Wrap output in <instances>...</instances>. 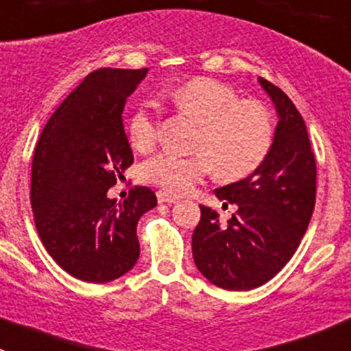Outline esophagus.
<instances>
[{"mask_svg": "<svg viewBox=\"0 0 351 351\" xmlns=\"http://www.w3.org/2000/svg\"><path fill=\"white\" fill-rule=\"evenodd\" d=\"M178 199H180L178 195L171 194V192H166V191L157 192V201H159V203H168V204L178 203Z\"/></svg>", "mask_w": 351, "mask_h": 351, "instance_id": "esophagus-1", "label": "esophagus"}]
</instances>
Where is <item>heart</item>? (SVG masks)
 <instances>
[{
  "label": "heart",
  "mask_w": 351,
  "mask_h": 351,
  "mask_svg": "<svg viewBox=\"0 0 351 351\" xmlns=\"http://www.w3.org/2000/svg\"><path fill=\"white\" fill-rule=\"evenodd\" d=\"M175 105L197 129L192 156L169 150L154 154L141 164V178L164 191L185 192L211 171L220 178L239 180L264 162L274 138L271 112L255 99H239L230 85L211 78H195L171 94ZM128 136L136 150H148L159 138V119L145 103L132 112Z\"/></svg>",
  "instance_id": "b5f03b06"
}]
</instances>
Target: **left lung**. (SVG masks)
<instances>
[{
	"instance_id": "left-lung-1",
	"label": "left lung",
	"mask_w": 351,
	"mask_h": 351,
	"mask_svg": "<svg viewBox=\"0 0 351 351\" xmlns=\"http://www.w3.org/2000/svg\"><path fill=\"white\" fill-rule=\"evenodd\" d=\"M276 106L274 140L264 162L236 183L217 189L215 195L236 204L227 226L219 213L201 208L192 234L197 269L226 290H252L264 285L298 250L317 197V162L304 119L280 87L258 78Z\"/></svg>"
}]
</instances>
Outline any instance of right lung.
<instances>
[{
    "instance_id": "1",
    "label": "right lung",
    "mask_w": 351,
    "mask_h": 351,
    "mask_svg": "<svg viewBox=\"0 0 351 351\" xmlns=\"http://www.w3.org/2000/svg\"><path fill=\"white\" fill-rule=\"evenodd\" d=\"M147 71L99 68L87 75L52 113L34 148L38 236L50 257L82 282H112L136 264L138 220L157 204L152 189L141 185L122 203L106 195L134 162L122 112Z\"/></svg>"
}]
</instances>
